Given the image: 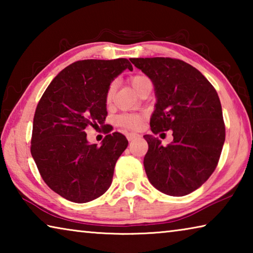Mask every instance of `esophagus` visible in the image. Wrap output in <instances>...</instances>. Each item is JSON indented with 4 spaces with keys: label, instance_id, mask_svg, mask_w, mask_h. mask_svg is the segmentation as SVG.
<instances>
[{
    "label": "esophagus",
    "instance_id": "34e87169",
    "mask_svg": "<svg viewBox=\"0 0 253 253\" xmlns=\"http://www.w3.org/2000/svg\"><path fill=\"white\" fill-rule=\"evenodd\" d=\"M137 137H138V135H137V134H132V132H131V134H127V139L129 140V142H131L132 139L137 138Z\"/></svg>",
    "mask_w": 253,
    "mask_h": 253
}]
</instances>
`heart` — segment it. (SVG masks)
Listing matches in <instances>:
<instances>
[{
	"label": "heart",
	"mask_w": 253,
	"mask_h": 253,
	"mask_svg": "<svg viewBox=\"0 0 253 253\" xmlns=\"http://www.w3.org/2000/svg\"><path fill=\"white\" fill-rule=\"evenodd\" d=\"M145 80H147V78L142 75H136V76L130 77L129 84L131 85V88L134 89L135 92ZM114 91H115V84H111L108 88V91H107V96H106L107 100H110L111 98H113ZM140 122H142V117H140L139 115H124V116H121L118 118L119 125L127 128V129H136V128L139 126Z\"/></svg>",
	"instance_id": "heart-1"
}]
</instances>
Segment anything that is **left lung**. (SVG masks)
I'll return each mask as SVG.
<instances>
[{"mask_svg": "<svg viewBox=\"0 0 253 253\" xmlns=\"http://www.w3.org/2000/svg\"><path fill=\"white\" fill-rule=\"evenodd\" d=\"M129 60L154 84L152 131H173V142L166 147L153 135L144 136L148 143L144 157L148 181L162 193L186 195L211 176L219 162L225 140L219 96L196 68L182 60Z\"/></svg>", "mask_w": 253, "mask_h": 253, "instance_id": "1", "label": "left lung"}]
</instances>
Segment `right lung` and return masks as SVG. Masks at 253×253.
<instances>
[{
    "label": "right lung",
    "instance_id": "1",
    "mask_svg": "<svg viewBox=\"0 0 253 253\" xmlns=\"http://www.w3.org/2000/svg\"><path fill=\"white\" fill-rule=\"evenodd\" d=\"M127 59L81 60L51 81L33 118L31 155L51 190L71 202L99 198L113 182L116 162L128 146L121 132L105 137L101 146L89 144L84 129L104 125L107 91Z\"/></svg>",
    "mask_w": 253,
    "mask_h": 253
}]
</instances>
